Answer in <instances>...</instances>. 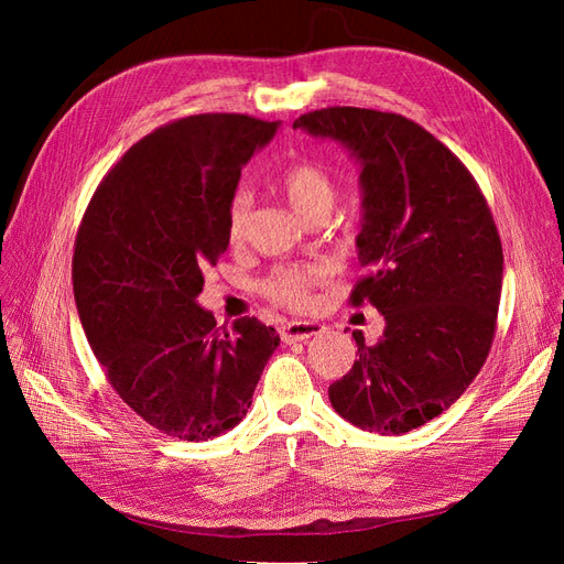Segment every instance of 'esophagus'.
<instances>
[{
	"label": "esophagus",
	"instance_id": "esophagus-1",
	"mask_svg": "<svg viewBox=\"0 0 564 564\" xmlns=\"http://www.w3.org/2000/svg\"><path fill=\"white\" fill-rule=\"evenodd\" d=\"M324 327L319 322H311V319H296V322H286L282 324L280 329V336L284 344H296V340H305L311 336H317L322 334Z\"/></svg>",
	"mask_w": 564,
	"mask_h": 564
}]
</instances>
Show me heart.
Returning a JSON list of instances; mask_svg holds the SVG:
<instances>
[{"label":"heart","mask_w":564,"mask_h":564,"mask_svg":"<svg viewBox=\"0 0 564 564\" xmlns=\"http://www.w3.org/2000/svg\"><path fill=\"white\" fill-rule=\"evenodd\" d=\"M280 191L289 207L308 220L315 214H329L338 195V185L324 164L315 160H299L284 169L280 176ZM249 204L251 197L247 191H235L228 202L226 230L232 242L245 235ZM324 282H327V268L324 265H282L270 272L261 289L265 296L286 305V308H308L313 292Z\"/></svg>","instance_id":"obj_1"}]
</instances>
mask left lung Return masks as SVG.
I'll list each match as a JSON object with an SVG mask.
<instances>
[{
    "label": "left lung",
    "mask_w": 564,
    "mask_h": 564,
    "mask_svg": "<svg viewBox=\"0 0 564 564\" xmlns=\"http://www.w3.org/2000/svg\"><path fill=\"white\" fill-rule=\"evenodd\" d=\"M294 129L340 141L362 164L367 275L350 305L386 317L373 346L352 334L360 357L329 386L332 406L362 431L409 433L464 395L487 360L503 280L497 224L466 164L412 119L334 106Z\"/></svg>",
    "instance_id": "8db88e82"
}]
</instances>
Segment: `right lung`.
I'll return each instance as SVG.
<instances>
[{
  "label": "right lung",
  "instance_id": "add662e5",
  "mask_svg": "<svg viewBox=\"0 0 564 564\" xmlns=\"http://www.w3.org/2000/svg\"><path fill=\"white\" fill-rule=\"evenodd\" d=\"M278 131L237 112L174 119L98 183L75 240L73 289L106 379L169 437L209 440L247 416L280 336L256 317L216 327L195 303L228 249L242 164Z\"/></svg>",
  "mask_w": 564,
  "mask_h": 564
}]
</instances>
